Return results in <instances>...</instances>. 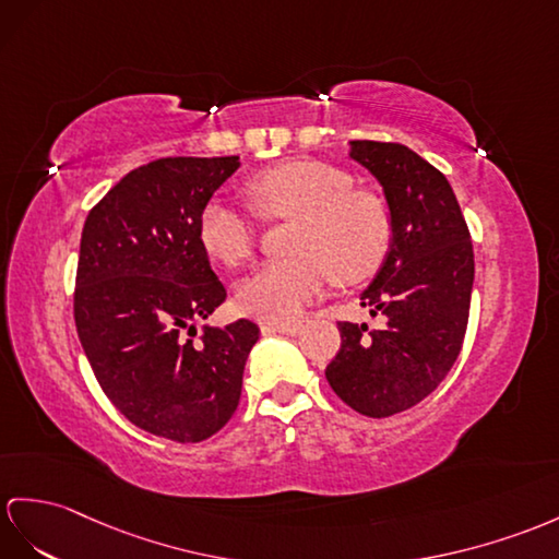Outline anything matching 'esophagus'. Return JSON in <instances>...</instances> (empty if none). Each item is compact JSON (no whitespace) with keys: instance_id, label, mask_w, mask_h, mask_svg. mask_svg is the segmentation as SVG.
I'll use <instances>...</instances> for the list:
<instances>
[{"instance_id":"34e87169","label":"esophagus","mask_w":559,"mask_h":559,"mask_svg":"<svg viewBox=\"0 0 559 559\" xmlns=\"http://www.w3.org/2000/svg\"><path fill=\"white\" fill-rule=\"evenodd\" d=\"M261 330L263 332H277V334L296 336L298 332H301V324H298V322H263Z\"/></svg>"}]
</instances>
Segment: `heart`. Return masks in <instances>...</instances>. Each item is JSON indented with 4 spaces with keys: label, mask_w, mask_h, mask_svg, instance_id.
Masks as SVG:
<instances>
[{
    "label": "heart",
    "mask_w": 559,
    "mask_h": 559,
    "mask_svg": "<svg viewBox=\"0 0 559 559\" xmlns=\"http://www.w3.org/2000/svg\"><path fill=\"white\" fill-rule=\"evenodd\" d=\"M247 194L258 215L296 217L292 258L272 261L243 280L237 294L247 316L289 322L330 287L334 277L358 284L372 277L391 247V213L370 189L316 158H292L249 177ZM199 241L225 265L249 261L258 243L253 215L225 199H209L199 213Z\"/></svg>",
    "instance_id": "heart-1"
}]
</instances>
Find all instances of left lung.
<instances>
[{
  "mask_svg": "<svg viewBox=\"0 0 559 559\" xmlns=\"http://www.w3.org/2000/svg\"><path fill=\"white\" fill-rule=\"evenodd\" d=\"M350 158L377 177L391 213L389 253L360 294V306L384 324L338 322L342 348L324 374L356 413L389 417L425 401L457 360L474 251L453 187L413 148L356 140Z\"/></svg>",
  "mask_w": 559,
  "mask_h": 559,
  "instance_id": "1",
  "label": "left lung"
}]
</instances>
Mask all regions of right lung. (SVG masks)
<instances>
[{
  "mask_svg": "<svg viewBox=\"0 0 559 559\" xmlns=\"http://www.w3.org/2000/svg\"><path fill=\"white\" fill-rule=\"evenodd\" d=\"M239 156L158 158L130 170L87 215L73 312L99 386L132 425L199 443L235 415L258 326H203L225 301L199 213ZM188 336L185 337L183 334Z\"/></svg>",
  "mask_w": 559,
  "mask_h": 559,
  "instance_id": "add662e5",
  "label": "right lung"
}]
</instances>
